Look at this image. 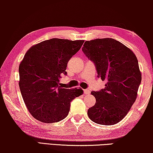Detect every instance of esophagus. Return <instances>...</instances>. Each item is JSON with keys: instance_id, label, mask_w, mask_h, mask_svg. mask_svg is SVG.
Here are the masks:
<instances>
[{"instance_id": "esophagus-1", "label": "esophagus", "mask_w": 153, "mask_h": 153, "mask_svg": "<svg viewBox=\"0 0 153 153\" xmlns=\"http://www.w3.org/2000/svg\"><path fill=\"white\" fill-rule=\"evenodd\" d=\"M83 93H84V95H88V94L91 93V91H90L89 90L85 89V90H84V91H83Z\"/></svg>"}]
</instances>
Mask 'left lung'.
Returning <instances> with one entry per match:
<instances>
[{
  "mask_svg": "<svg viewBox=\"0 0 153 153\" xmlns=\"http://www.w3.org/2000/svg\"><path fill=\"white\" fill-rule=\"evenodd\" d=\"M82 51L95 64L105 88L92 91L96 103L88 116L94 123L112 125L122 120L137 99L141 74L135 54L112 38L85 41Z\"/></svg>",
  "mask_w": 153,
  "mask_h": 153,
  "instance_id": "left-lung-1",
  "label": "left lung"
}]
</instances>
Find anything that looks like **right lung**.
I'll list each match as a JSON object with an SVG mask.
<instances>
[{
    "label": "right lung",
    "mask_w": 153,
    "mask_h": 153,
    "mask_svg": "<svg viewBox=\"0 0 153 153\" xmlns=\"http://www.w3.org/2000/svg\"><path fill=\"white\" fill-rule=\"evenodd\" d=\"M84 40L52 38L33 46L25 54L19 68L21 93L27 108L42 123L63 120L70 103L83 94L82 89L63 88L59 83L67 75V65Z\"/></svg>",
    "instance_id": "add662e5"
}]
</instances>
